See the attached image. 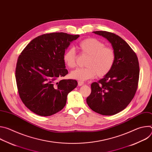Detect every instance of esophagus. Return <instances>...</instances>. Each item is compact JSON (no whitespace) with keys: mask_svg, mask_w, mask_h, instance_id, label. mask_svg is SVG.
Here are the masks:
<instances>
[{"mask_svg":"<svg viewBox=\"0 0 152 152\" xmlns=\"http://www.w3.org/2000/svg\"><path fill=\"white\" fill-rule=\"evenodd\" d=\"M83 85H84V82L83 81H80V80L78 81V86H82Z\"/></svg>","mask_w":152,"mask_h":152,"instance_id":"esophagus-1","label":"esophagus"}]
</instances>
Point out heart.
<instances>
[{"instance_id": "1", "label": "heart", "mask_w": 152, "mask_h": 152, "mask_svg": "<svg viewBox=\"0 0 152 152\" xmlns=\"http://www.w3.org/2000/svg\"><path fill=\"white\" fill-rule=\"evenodd\" d=\"M81 53L88 56L86 61V67L77 69L70 73L72 78L80 81L94 77H103L109 73L115 63V53L114 49L105 46L104 43L95 38H88L81 41L79 44ZM63 60L69 68L77 66V54L73 48L65 52Z\"/></svg>"}]
</instances>
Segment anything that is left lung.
<instances>
[{
  "instance_id": "1",
  "label": "left lung",
  "mask_w": 152,
  "mask_h": 152,
  "mask_svg": "<svg viewBox=\"0 0 152 152\" xmlns=\"http://www.w3.org/2000/svg\"><path fill=\"white\" fill-rule=\"evenodd\" d=\"M109 41L115 53L111 71L91 85V94L86 103L94 112L112 115L124 110L137 90L140 66L135 52L118 35L106 31H95Z\"/></svg>"
}]
</instances>
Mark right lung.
Listing matches in <instances>:
<instances>
[{"instance_id":"obj_1","label":"right lung","mask_w":152,"mask_h":152,"mask_svg":"<svg viewBox=\"0 0 152 152\" xmlns=\"http://www.w3.org/2000/svg\"><path fill=\"white\" fill-rule=\"evenodd\" d=\"M79 35L53 32L32 39L19 55L15 79L24 104L40 116H50L66 106L68 94L77 85L76 80L64 79L68 70L63 55Z\"/></svg>"}]
</instances>
